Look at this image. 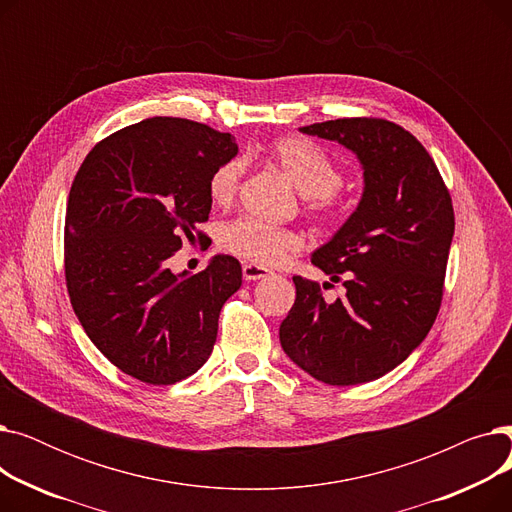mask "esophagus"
<instances>
[{"label": "esophagus", "mask_w": 512, "mask_h": 512, "mask_svg": "<svg viewBox=\"0 0 512 512\" xmlns=\"http://www.w3.org/2000/svg\"><path fill=\"white\" fill-rule=\"evenodd\" d=\"M242 276H245V280H261V278H267L270 276V270L263 265H257V263H245L242 265Z\"/></svg>", "instance_id": "esophagus-1"}]
</instances>
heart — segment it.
Masks as SVG:
<instances>
[{
  "label": "heart",
  "instance_id": "1",
  "mask_svg": "<svg viewBox=\"0 0 512 512\" xmlns=\"http://www.w3.org/2000/svg\"><path fill=\"white\" fill-rule=\"evenodd\" d=\"M267 157L294 182L305 195V207L319 222H334L340 213L338 188L342 172L334 159L303 137H282L267 145ZM245 172L240 159H226L207 180L209 201L226 207L234 201ZM220 247L251 263L274 267L284 263L292 253L303 247L301 232L272 226L255 218H238L220 230Z\"/></svg>",
  "mask_w": 512,
  "mask_h": 512
}]
</instances>
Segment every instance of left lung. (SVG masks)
Wrapping results in <instances>:
<instances>
[{
	"label": "left lung",
	"mask_w": 512,
	"mask_h": 512,
	"mask_svg": "<svg viewBox=\"0 0 512 512\" xmlns=\"http://www.w3.org/2000/svg\"><path fill=\"white\" fill-rule=\"evenodd\" d=\"M301 130L355 151L365 191L311 257L346 292L326 303L317 282L294 276L297 299L280 342L319 382L365 384L405 361L438 317L454 234L450 191L432 155L394 122L340 118Z\"/></svg>",
	"instance_id": "left-lung-1"
}]
</instances>
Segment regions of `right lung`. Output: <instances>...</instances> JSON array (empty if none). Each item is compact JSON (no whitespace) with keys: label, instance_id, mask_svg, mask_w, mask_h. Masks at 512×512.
Segmentation results:
<instances>
[{"label":"right lung","instance_id":"right-lung-1","mask_svg":"<svg viewBox=\"0 0 512 512\" xmlns=\"http://www.w3.org/2000/svg\"><path fill=\"white\" fill-rule=\"evenodd\" d=\"M230 132L184 118H147L99 141L80 164L66 207L64 274L91 342L120 371L168 386L211 355L240 263L213 257L195 276L168 261L201 240L211 172L236 155Z\"/></svg>","mask_w":512,"mask_h":512}]
</instances>
